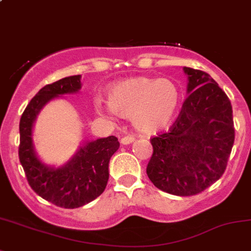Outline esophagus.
Masks as SVG:
<instances>
[{"mask_svg":"<svg viewBox=\"0 0 251 251\" xmlns=\"http://www.w3.org/2000/svg\"><path fill=\"white\" fill-rule=\"evenodd\" d=\"M135 140V136L133 135V134H128V135L123 136L122 139H121V143L123 145H128V144H131L133 141Z\"/></svg>","mask_w":251,"mask_h":251,"instance_id":"1","label":"esophagus"}]
</instances>
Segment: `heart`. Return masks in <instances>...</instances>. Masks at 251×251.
I'll return each instance as SVG.
<instances>
[{
    "mask_svg": "<svg viewBox=\"0 0 251 251\" xmlns=\"http://www.w3.org/2000/svg\"><path fill=\"white\" fill-rule=\"evenodd\" d=\"M108 102L115 113L133 117L134 126L141 133L153 134L172 123L180 105V90L170 79L135 77L111 88ZM98 108L105 107L99 101Z\"/></svg>",
    "mask_w": 251,
    "mask_h": 251,
    "instance_id": "b5f03b06",
    "label": "heart"
}]
</instances>
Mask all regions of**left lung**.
Segmentation results:
<instances>
[{
  "label": "left lung",
  "mask_w": 251,
  "mask_h": 251,
  "mask_svg": "<svg viewBox=\"0 0 251 251\" xmlns=\"http://www.w3.org/2000/svg\"><path fill=\"white\" fill-rule=\"evenodd\" d=\"M188 97L169 130L150 139L149 179L175 196H195L218 181L234 143L232 105L219 84L201 70L183 68Z\"/></svg>",
  "instance_id": "8db88e82"
}]
</instances>
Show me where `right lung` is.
<instances>
[{"instance_id":"1","label":"right lung","mask_w":251,"mask_h":251,"mask_svg":"<svg viewBox=\"0 0 251 251\" xmlns=\"http://www.w3.org/2000/svg\"><path fill=\"white\" fill-rule=\"evenodd\" d=\"M81 76H70L47 84L31 99L19 123V161L30 187L43 200L60 208L83 206L104 192L108 180V162L120 147L116 136L89 141L64 167L53 169L36 157L31 129L36 115L49 100L81 89Z\"/></svg>"}]
</instances>
